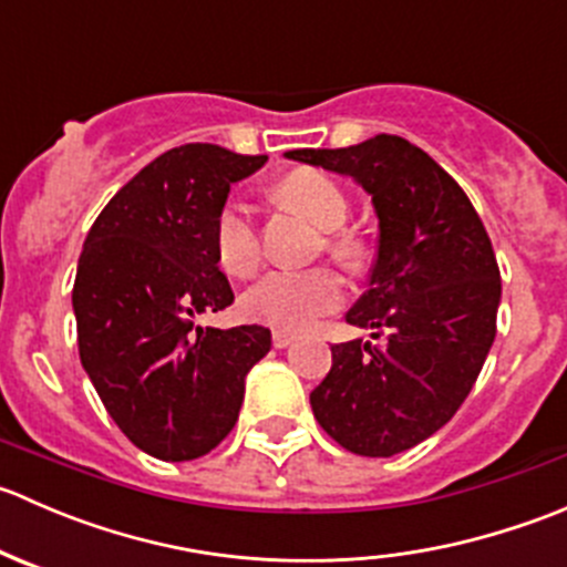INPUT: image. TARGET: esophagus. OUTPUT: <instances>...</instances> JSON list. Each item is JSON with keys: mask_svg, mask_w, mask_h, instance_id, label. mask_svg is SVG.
<instances>
[{"mask_svg": "<svg viewBox=\"0 0 567 567\" xmlns=\"http://www.w3.org/2000/svg\"><path fill=\"white\" fill-rule=\"evenodd\" d=\"M293 342V334L288 331H274V348H288Z\"/></svg>", "mask_w": 567, "mask_h": 567, "instance_id": "obj_1", "label": "esophagus"}]
</instances>
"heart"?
<instances>
[{
  "mask_svg": "<svg viewBox=\"0 0 567 567\" xmlns=\"http://www.w3.org/2000/svg\"><path fill=\"white\" fill-rule=\"evenodd\" d=\"M277 199L290 208H299L318 227L329 230L326 247L346 262L362 257L364 244L357 233L334 230L348 216V197L340 183L318 169H293L274 186ZM216 260L233 277H247L260 262V236L251 214L244 205H225L214 225ZM346 299V285L331 268H277L241 296L244 316L255 323L274 326L279 331L310 329L318 318L329 316Z\"/></svg>",
  "mask_w": 567,
  "mask_h": 567,
  "instance_id": "heart-1",
  "label": "heart"
}]
</instances>
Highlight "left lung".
Instances as JSON below:
<instances>
[{
	"label": "left lung",
	"mask_w": 567,
	"mask_h": 567,
	"mask_svg": "<svg viewBox=\"0 0 567 567\" xmlns=\"http://www.w3.org/2000/svg\"><path fill=\"white\" fill-rule=\"evenodd\" d=\"M285 156L351 175L373 197L379 251L346 320L381 342L331 346L310 403L348 453L390 458L447 425L483 370L502 299L494 247L455 177L403 136Z\"/></svg>",
	"instance_id": "left-lung-1"
}]
</instances>
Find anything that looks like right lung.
<instances>
[{"label":"right lung","mask_w":567,"mask_h":567,"mask_svg":"<svg viewBox=\"0 0 567 567\" xmlns=\"http://www.w3.org/2000/svg\"><path fill=\"white\" fill-rule=\"evenodd\" d=\"M268 156L181 145L140 169L84 238L73 282L79 357L120 431L162 461L210 453L238 420L266 326H194L233 305L214 225L230 183Z\"/></svg>","instance_id":"add662e5"}]
</instances>
